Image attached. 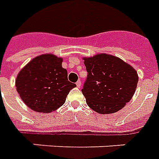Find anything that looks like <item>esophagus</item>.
I'll return each mask as SVG.
<instances>
[{
  "label": "esophagus",
  "mask_w": 159,
  "mask_h": 159,
  "mask_svg": "<svg viewBox=\"0 0 159 159\" xmlns=\"http://www.w3.org/2000/svg\"><path fill=\"white\" fill-rule=\"evenodd\" d=\"M76 85H77V87H80V86H81V81H80V80H78V81L76 82Z\"/></svg>",
  "instance_id": "esophagus-1"
}]
</instances>
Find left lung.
I'll use <instances>...</instances> for the list:
<instances>
[{"label":"left lung","mask_w":159,"mask_h":159,"mask_svg":"<svg viewBox=\"0 0 159 159\" xmlns=\"http://www.w3.org/2000/svg\"><path fill=\"white\" fill-rule=\"evenodd\" d=\"M83 59L87 78L82 93L88 106L99 114L115 113L122 109L135 92L139 80L135 69L107 54Z\"/></svg>","instance_id":"left-lung-1"}]
</instances>
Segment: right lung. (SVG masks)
Wrapping results in <instances>:
<instances>
[{"instance_id": "add662e5", "label": "right lung", "mask_w": 159, "mask_h": 159, "mask_svg": "<svg viewBox=\"0 0 159 159\" xmlns=\"http://www.w3.org/2000/svg\"><path fill=\"white\" fill-rule=\"evenodd\" d=\"M62 58L52 54L32 59L20 70L15 81L23 102L37 112L49 113L63 105L67 94L76 85L68 81Z\"/></svg>"}]
</instances>
